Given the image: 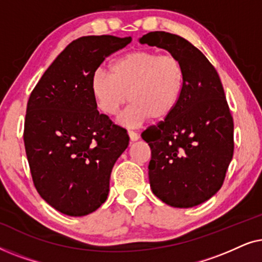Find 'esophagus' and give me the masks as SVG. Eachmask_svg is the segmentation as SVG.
I'll return each instance as SVG.
<instances>
[{
	"mask_svg": "<svg viewBox=\"0 0 262 262\" xmlns=\"http://www.w3.org/2000/svg\"><path fill=\"white\" fill-rule=\"evenodd\" d=\"M127 134H128V137H130V139H131L132 142L137 141V139L139 138V136H138L137 132L134 131V130H128V131H127Z\"/></svg>",
	"mask_w": 262,
	"mask_h": 262,
	"instance_id": "esophagus-1",
	"label": "esophagus"
}]
</instances>
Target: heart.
<instances>
[{
  "label": "heart",
  "instance_id": "1",
  "mask_svg": "<svg viewBox=\"0 0 262 262\" xmlns=\"http://www.w3.org/2000/svg\"><path fill=\"white\" fill-rule=\"evenodd\" d=\"M186 84L182 60L171 53L136 50L119 57L110 66V76L96 71L92 92L99 108L116 116L130 100L125 121L136 125L150 118L163 120L177 108Z\"/></svg>",
  "mask_w": 262,
  "mask_h": 262
}]
</instances>
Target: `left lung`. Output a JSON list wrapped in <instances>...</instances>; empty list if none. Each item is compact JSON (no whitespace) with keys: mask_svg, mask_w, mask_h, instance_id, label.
<instances>
[{"mask_svg":"<svg viewBox=\"0 0 262 262\" xmlns=\"http://www.w3.org/2000/svg\"><path fill=\"white\" fill-rule=\"evenodd\" d=\"M139 42L167 50L186 69L177 108L142 132L151 149L150 186L167 205L196 206L220 191L234 155V120L223 85L210 60L180 35L150 32Z\"/></svg>","mask_w":262,"mask_h":262,"instance_id":"8db88e82","label":"left lung"}]
</instances>
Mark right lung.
Wrapping results in <instances>:
<instances>
[{
  "label": "right lung",
  "mask_w": 262,
  "mask_h": 262,
  "mask_svg": "<svg viewBox=\"0 0 262 262\" xmlns=\"http://www.w3.org/2000/svg\"><path fill=\"white\" fill-rule=\"evenodd\" d=\"M131 40L87 35L71 41L28 99L24 142L32 180L68 216H85L106 202L112 168L128 145L127 131L96 108L92 77Z\"/></svg>",
  "instance_id": "obj_1"
}]
</instances>
